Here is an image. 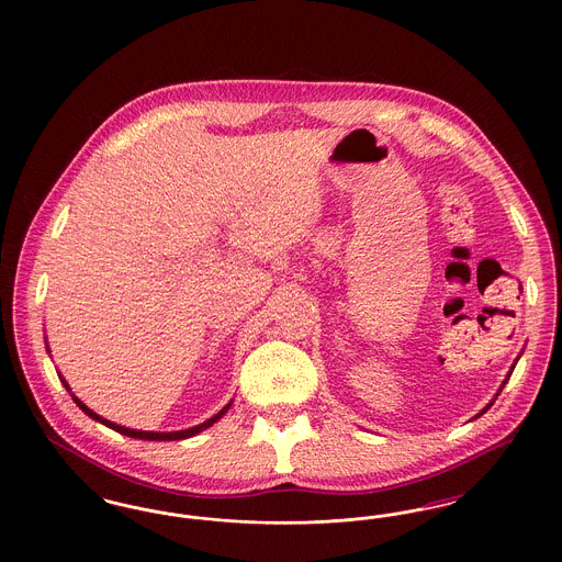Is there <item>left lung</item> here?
<instances>
[{
	"label": "left lung",
	"instance_id": "left-lung-1",
	"mask_svg": "<svg viewBox=\"0 0 562 562\" xmlns=\"http://www.w3.org/2000/svg\"><path fill=\"white\" fill-rule=\"evenodd\" d=\"M506 381H508V379H506ZM506 381H504V385H506ZM504 385H502V387H504ZM502 387H499V392H502ZM491 404H493V402H491ZM491 404H488V406H491ZM488 406H486V408H488ZM486 408H484V411H486ZM484 411H482V413H484Z\"/></svg>",
	"mask_w": 562,
	"mask_h": 562
}]
</instances>
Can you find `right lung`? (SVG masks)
<instances>
[{
	"instance_id": "right-lung-1",
	"label": "right lung",
	"mask_w": 562,
	"mask_h": 562,
	"mask_svg": "<svg viewBox=\"0 0 562 562\" xmlns=\"http://www.w3.org/2000/svg\"><path fill=\"white\" fill-rule=\"evenodd\" d=\"M60 381H63V385L69 390V385H67V381H65L63 376H60ZM69 392H71V390H69ZM71 398H74V402L80 406L81 411H83L88 417H92L94 422H99V424H103V426H108V428L115 429V431H120V434H124V436L138 438V440H183V438H191V436L200 434L202 429L211 428L213 424H216V422L227 413V408L232 406V402H229L227 406H223L209 422H204V424H200V426H195V428L179 429V431H143V429L124 428V426H117V424H113V422H108V419H103L101 415H97L92 408H88L78 396L71 394Z\"/></svg>"
}]
</instances>
